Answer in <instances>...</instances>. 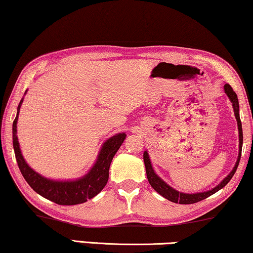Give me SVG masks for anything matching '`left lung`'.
I'll return each mask as SVG.
<instances>
[{"label":"left lung","mask_w":253,"mask_h":253,"mask_svg":"<svg viewBox=\"0 0 253 253\" xmlns=\"http://www.w3.org/2000/svg\"><path fill=\"white\" fill-rule=\"evenodd\" d=\"M224 91L227 93V95L230 98L232 107H234V111H235V116L236 120H237V126H238V132H239V155H238V159L237 163L234 167V169L231 170L230 174H229L227 178H225L223 181L219 183L218 186H216L215 188H212L211 191L205 192V193H196V194H185V193H180L175 189H173L172 187H169L167 183L163 181L162 179L159 178L158 175L156 174L155 170L152 169V165H151V162L149 159V155L145 151L144 152V164H145V169H146V176L147 180H149L150 185L152 186V188L155 189L157 193H159L160 195L164 196V198L169 200V201L174 202V203H180V205H192V203H196L199 201H202L211 196L212 194H215L216 192H218L219 189H222L227 183L230 181L232 176H234L236 169H237L239 160H241V155H242V145H243V130H242V122L241 119H239V104H238V98L237 95L232 89L231 86L229 84H224Z\"/></svg>","instance_id":"8db88e82"}]
</instances>
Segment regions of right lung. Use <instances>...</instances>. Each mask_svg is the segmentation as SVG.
Wrapping results in <instances>:
<instances>
[{
  "instance_id": "right-lung-1",
  "label": "right lung",
  "mask_w": 253,
  "mask_h": 253,
  "mask_svg": "<svg viewBox=\"0 0 253 253\" xmlns=\"http://www.w3.org/2000/svg\"><path fill=\"white\" fill-rule=\"evenodd\" d=\"M22 102L23 98L18 104L17 116L12 123V144H14L15 156L18 167L26 182L42 198L61 206L79 205V203L86 202L87 200L97 195L106 186L108 178H109L111 160L126 139V133L115 134L103 144L96 163L84 178L75 180V181H53V180H48L39 175L31 167H29L23 158L21 150H19V144L17 136H16V133H17L16 127H17L18 113Z\"/></svg>"
}]
</instances>
